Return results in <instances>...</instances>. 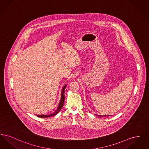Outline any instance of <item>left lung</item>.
<instances>
[{"instance_id":"left-lung-1","label":"left lung","mask_w":149,"mask_h":149,"mask_svg":"<svg viewBox=\"0 0 149 149\" xmlns=\"http://www.w3.org/2000/svg\"><path fill=\"white\" fill-rule=\"evenodd\" d=\"M102 116V117H103V116Z\"/></svg>"}]
</instances>
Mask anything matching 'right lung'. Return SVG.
Returning a JSON list of instances; mask_svg holds the SVG:
<instances>
[{
    "instance_id": "add662e5",
    "label": "right lung",
    "mask_w": 149,
    "mask_h": 149,
    "mask_svg": "<svg viewBox=\"0 0 149 149\" xmlns=\"http://www.w3.org/2000/svg\"><path fill=\"white\" fill-rule=\"evenodd\" d=\"M66 85H65L64 86V88H63V90H62V93H61V100H60V102L59 103V105L57 108L56 111L54 113L51 114L49 115H36L37 117H41V118H46V117H51V116H55L58 113V112L61 109L62 107L64 105V100H65V95H64V93H65V88H66Z\"/></svg>"
}]
</instances>
